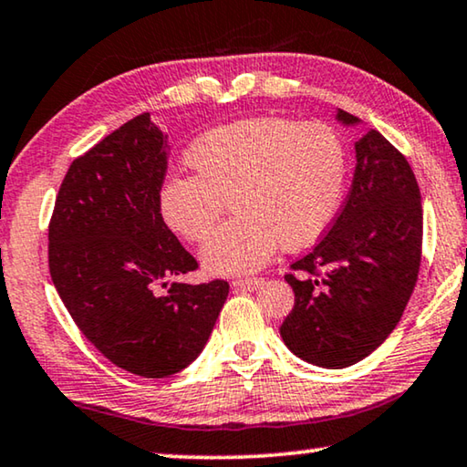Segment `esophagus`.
<instances>
[{
  "label": "esophagus",
  "instance_id": "34e87169",
  "mask_svg": "<svg viewBox=\"0 0 467 467\" xmlns=\"http://www.w3.org/2000/svg\"><path fill=\"white\" fill-rule=\"evenodd\" d=\"M262 278H236V281H233L231 285L234 289H247V291H254V289H260L262 287Z\"/></svg>",
  "mask_w": 467,
  "mask_h": 467
}]
</instances>
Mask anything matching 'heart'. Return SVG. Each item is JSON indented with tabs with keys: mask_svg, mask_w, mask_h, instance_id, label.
I'll return each mask as SVG.
<instances>
[{
	"mask_svg": "<svg viewBox=\"0 0 467 467\" xmlns=\"http://www.w3.org/2000/svg\"><path fill=\"white\" fill-rule=\"evenodd\" d=\"M194 176L165 180L159 210L191 243L210 239L226 203L236 213L212 236L201 262L213 275L264 266L276 247H308L342 201L348 157L327 123L254 117L210 130L186 150Z\"/></svg>",
	"mask_w": 467,
	"mask_h": 467,
	"instance_id": "obj_1",
	"label": "heart"
}]
</instances>
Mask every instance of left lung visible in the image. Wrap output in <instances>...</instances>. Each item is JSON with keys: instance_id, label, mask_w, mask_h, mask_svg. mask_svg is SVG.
<instances>
[{"instance_id": "left-lung-1", "label": "left lung", "mask_w": 467, "mask_h": 467, "mask_svg": "<svg viewBox=\"0 0 467 467\" xmlns=\"http://www.w3.org/2000/svg\"><path fill=\"white\" fill-rule=\"evenodd\" d=\"M337 119H358L339 110ZM423 212L405 155L378 130L357 142L350 192L312 252L285 281L296 304L281 325L306 363L344 368L368 357L399 325L421 264Z\"/></svg>"}]
</instances>
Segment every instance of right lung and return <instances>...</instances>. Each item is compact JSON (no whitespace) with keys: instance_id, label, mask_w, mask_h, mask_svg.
<instances>
[{"instance_id":"obj_1","label":"right lung","mask_w":467,"mask_h":467,"mask_svg":"<svg viewBox=\"0 0 467 467\" xmlns=\"http://www.w3.org/2000/svg\"><path fill=\"white\" fill-rule=\"evenodd\" d=\"M165 171L163 131L138 115L75 159L47 226L50 276L75 325L110 363L152 379L199 357L228 296L222 278L167 287L199 264L159 210Z\"/></svg>"}]
</instances>
